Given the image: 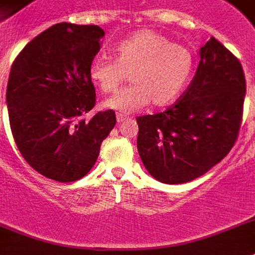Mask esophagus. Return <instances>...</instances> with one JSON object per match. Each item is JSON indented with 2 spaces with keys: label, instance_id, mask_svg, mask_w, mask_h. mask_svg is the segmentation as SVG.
I'll return each mask as SVG.
<instances>
[{
  "label": "esophagus",
  "instance_id": "1",
  "mask_svg": "<svg viewBox=\"0 0 255 255\" xmlns=\"http://www.w3.org/2000/svg\"><path fill=\"white\" fill-rule=\"evenodd\" d=\"M128 120H129V116L121 115V113H119V115H117V123L119 124L125 123V121H128Z\"/></svg>",
  "mask_w": 255,
  "mask_h": 255
}]
</instances>
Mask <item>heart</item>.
Wrapping results in <instances>:
<instances>
[{
  "mask_svg": "<svg viewBox=\"0 0 255 255\" xmlns=\"http://www.w3.org/2000/svg\"><path fill=\"white\" fill-rule=\"evenodd\" d=\"M194 54L152 29H139L115 47V60L95 58L88 77L103 92H115L129 74L132 85L107 99L104 108L131 113L150 103L164 107L184 91L194 70Z\"/></svg>",
  "mask_w": 255,
  "mask_h": 255,
  "instance_id": "b5f03b06",
  "label": "heart"
}]
</instances>
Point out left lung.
I'll use <instances>...</instances> for the list:
<instances>
[{
  "label": "left lung",
  "mask_w": 255,
  "mask_h": 255,
  "mask_svg": "<svg viewBox=\"0 0 255 255\" xmlns=\"http://www.w3.org/2000/svg\"><path fill=\"white\" fill-rule=\"evenodd\" d=\"M199 56L180 100L165 112L136 119L143 165L164 184L201 177L228 155L239 136L246 91L243 66L215 37Z\"/></svg>",
  "instance_id": "1"
}]
</instances>
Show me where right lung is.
I'll use <instances>...</instances> for the list:
<instances>
[{
	"instance_id": "add662e5",
	"label": "right lung",
	"mask_w": 255,
	"mask_h": 255,
	"mask_svg": "<svg viewBox=\"0 0 255 255\" xmlns=\"http://www.w3.org/2000/svg\"><path fill=\"white\" fill-rule=\"evenodd\" d=\"M103 37L99 26L58 23L31 40L10 69L12 136L24 160L50 180L85 177L116 125L112 109L83 119L96 103L88 66Z\"/></svg>"
}]
</instances>
